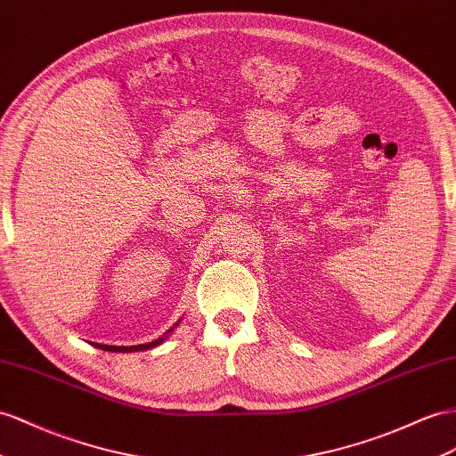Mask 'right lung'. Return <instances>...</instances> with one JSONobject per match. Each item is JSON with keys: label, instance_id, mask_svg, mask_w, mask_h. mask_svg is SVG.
Masks as SVG:
<instances>
[{"label": "right lung", "instance_id": "add662e5", "mask_svg": "<svg viewBox=\"0 0 456 456\" xmlns=\"http://www.w3.org/2000/svg\"><path fill=\"white\" fill-rule=\"evenodd\" d=\"M173 330V328H171ZM169 330V331H171ZM163 339H166V337H161V339H156V341H151V343H146V345H136V346H111V345H98V343H94V346H98V348H102V350H111V353H133V350H148V348H151V346H158Z\"/></svg>", "mask_w": 456, "mask_h": 456}]
</instances>
